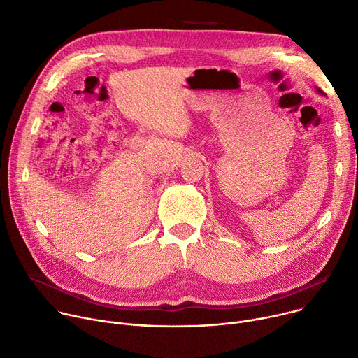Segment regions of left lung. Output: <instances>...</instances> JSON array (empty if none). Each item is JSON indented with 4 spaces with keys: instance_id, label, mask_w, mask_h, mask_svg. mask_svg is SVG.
Here are the masks:
<instances>
[{
    "instance_id": "obj_1",
    "label": "left lung",
    "mask_w": 358,
    "mask_h": 358,
    "mask_svg": "<svg viewBox=\"0 0 358 358\" xmlns=\"http://www.w3.org/2000/svg\"><path fill=\"white\" fill-rule=\"evenodd\" d=\"M318 91H320V90H318Z\"/></svg>"
}]
</instances>
